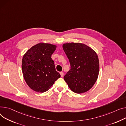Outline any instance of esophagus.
<instances>
[{
    "label": "esophagus",
    "mask_w": 126,
    "mask_h": 126,
    "mask_svg": "<svg viewBox=\"0 0 126 126\" xmlns=\"http://www.w3.org/2000/svg\"><path fill=\"white\" fill-rule=\"evenodd\" d=\"M60 73V75H61V77H63V76H64V73L63 72H61Z\"/></svg>",
    "instance_id": "34e87169"
}]
</instances>
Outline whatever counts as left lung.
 <instances>
[{
  "mask_svg": "<svg viewBox=\"0 0 126 126\" xmlns=\"http://www.w3.org/2000/svg\"><path fill=\"white\" fill-rule=\"evenodd\" d=\"M63 48L68 58L70 69L64 77L70 90L81 94L88 91L96 82L99 72L96 53L81 43H66Z\"/></svg>",
  "mask_w": 126,
  "mask_h": 126,
  "instance_id": "1",
  "label": "left lung"
}]
</instances>
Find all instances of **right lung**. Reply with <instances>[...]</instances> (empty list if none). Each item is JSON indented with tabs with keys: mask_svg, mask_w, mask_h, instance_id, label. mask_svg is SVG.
<instances>
[{
	"mask_svg": "<svg viewBox=\"0 0 126 126\" xmlns=\"http://www.w3.org/2000/svg\"><path fill=\"white\" fill-rule=\"evenodd\" d=\"M57 46L39 43L31 47L23 57V77L30 89L37 92L47 91L61 77L56 70L52 55Z\"/></svg>",
	"mask_w": 126,
	"mask_h": 126,
	"instance_id": "right-lung-1",
	"label": "right lung"
}]
</instances>
